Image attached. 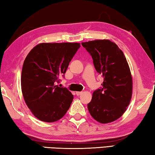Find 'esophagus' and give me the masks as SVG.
I'll list each match as a JSON object with an SVG mask.
<instances>
[{"instance_id": "esophagus-1", "label": "esophagus", "mask_w": 155, "mask_h": 155, "mask_svg": "<svg viewBox=\"0 0 155 155\" xmlns=\"http://www.w3.org/2000/svg\"><path fill=\"white\" fill-rule=\"evenodd\" d=\"M82 93H83L82 91H77V92H76V95L79 96V95H82Z\"/></svg>"}]
</instances>
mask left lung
I'll use <instances>...</instances> for the list:
<instances>
[{"mask_svg": "<svg viewBox=\"0 0 155 155\" xmlns=\"http://www.w3.org/2000/svg\"><path fill=\"white\" fill-rule=\"evenodd\" d=\"M93 58L97 72L104 78L101 87L93 93L88 109L91 115L101 124L120 117L130 103L133 81L127 60L115 43L108 40L82 42Z\"/></svg>", "mask_w": 155, "mask_h": 155, "instance_id": "8db88e82", "label": "left lung"}]
</instances>
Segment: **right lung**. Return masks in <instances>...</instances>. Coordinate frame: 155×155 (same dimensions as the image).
Here are the masks:
<instances>
[{"instance_id": "right-lung-1", "label": "right lung", "mask_w": 155, "mask_h": 155, "mask_svg": "<svg viewBox=\"0 0 155 155\" xmlns=\"http://www.w3.org/2000/svg\"><path fill=\"white\" fill-rule=\"evenodd\" d=\"M80 47V43H41L25 58L21 88L26 104L35 117L45 122L60 120L71 104L73 95L59 87L68 64Z\"/></svg>"}]
</instances>
